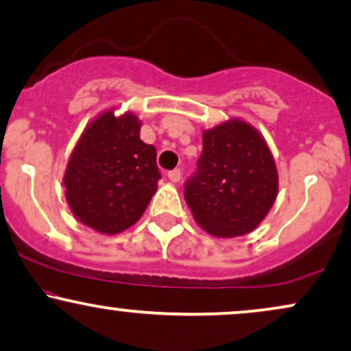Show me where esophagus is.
I'll list each match as a JSON object with an SVG mask.
<instances>
[{"label": "esophagus", "instance_id": "34e87169", "mask_svg": "<svg viewBox=\"0 0 351 351\" xmlns=\"http://www.w3.org/2000/svg\"><path fill=\"white\" fill-rule=\"evenodd\" d=\"M168 178H170V181H173V183H178V181L181 180V171L178 170V168L168 171Z\"/></svg>", "mask_w": 351, "mask_h": 351}]
</instances>
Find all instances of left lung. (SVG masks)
I'll return each mask as SVG.
<instances>
[{"label": "left lung", "mask_w": 351, "mask_h": 351, "mask_svg": "<svg viewBox=\"0 0 351 351\" xmlns=\"http://www.w3.org/2000/svg\"><path fill=\"white\" fill-rule=\"evenodd\" d=\"M278 194L273 155L258 130L232 119L202 134L197 168L184 184L194 219L216 237L255 230Z\"/></svg>", "instance_id": "obj_1"}]
</instances>
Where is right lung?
<instances>
[{"label":"right lung","mask_w":351,"mask_h":351,"mask_svg":"<svg viewBox=\"0 0 351 351\" xmlns=\"http://www.w3.org/2000/svg\"><path fill=\"white\" fill-rule=\"evenodd\" d=\"M134 114L103 112L84 129L71 154L65 196L73 216L101 234H119L138 219L162 178L157 150L141 141Z\"/></svg>","instance_id":"add662e5"}]
</instances>
